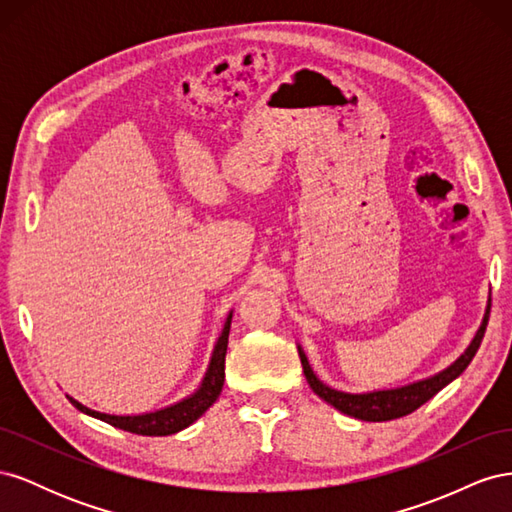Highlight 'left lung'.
Returning <instances> with one entry per match:
<instances>
[{
    "label": "left lung",
    "instance_id": "8db88e82",
    "mask_svg": "<svg viewBox=\"0 0 512 512\" xmlns=\"http://www.w3.org/2000/svg\"><path fill=\"white\" fill-rule=\"evenodd\" d=\"M489 309H491V299L487 301L483 322H480L474 339L466 348V352H463L455 363L438 371V374H433L423 380H416L412 384L397 386V389H380V391H367V393L337 391V389H333V386L324 384L314 374V369H312V365H309L303 348L297 346L299 356H301V365H303V374H305L309 386H312V391L342 414H348V416L359 418V421H369V423L393 421V418L406 416V414L414 412L416 408H421L425 401H429L438 391H442L446 384H451L455 378H459L463 374V369L472 363L480 342H483L487 322H489Z\"/></svg>",
    "mask_w": 512,
    "mask_h": 512
}]
</instances>
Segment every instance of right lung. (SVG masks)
I'll return each instance as SVG.
<instances>
[{"label": "right lung", "instance_id": "add662e5", "mask_svg": "<svg viewBox=\"0 0 512 512\" xmlns=\"http://www.w3.org/2000/svg\"><path fill=\"white\" fill-rule=\"evenodd\" d=\"M230 320H232V312H228V316H226L222 333L218 337V342H215V346H213L207 371H205L203 380H200L198 389L192 395L175 401V404H170L160 410H153V412H143V414H106V412H98V410H91V408L83 406L81 401H76L70 395H66V397L72 401V406L76 410H81L83 414L94 416V418H98V421H104L117 429L138 433V436H170V433H177L185 427H190L215 404V399H218L222 393Z\"/></svg>", "mask_w": 512, "mask_h": 512}]
</instances>
